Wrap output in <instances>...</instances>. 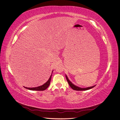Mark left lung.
<instances>
[{"mask_svg":"<svg viewBox=\"0 0 120 120\" xmlns=\"http://www.w3.org/2000/svg\"><path fill=\"white\" fill-rule=\"evenodd\" d=\"M66 77L67 80V81L68 83V84H69V85H70V86L71 87V88H72V89L74 90H90V89H92L93 88H94V87L95 86H92L88 87V88H80V87L77 86H75V85H74L73 83H72L70 80H69L67 75H66Z\"/></svg>","mask_w":120,"mask_h":120,"instance_id":"8db88e82","label":"left lung"}]
</instances>
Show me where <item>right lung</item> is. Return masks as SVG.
<instances>
[{
    "label": "right lung",
    "mask_w": 120,
    "mask_h": 120,
    "mask_svg": "<svg viewBox=\"0 0 120 120\" xmlns=\"http://www.w3.org/2000/svg\"><path fill=\"white\" fill-rule=\"evenodd\" d=\"M52 76V74L50 76L49 80L42 86H38V87H35V88H27V87H25V86H24V87L25 88H26L28 90H45V89L48 88L49 86L50 81H51Z\"/></svg>",
    "instance_id": "add662e5"
}]
</instances>
